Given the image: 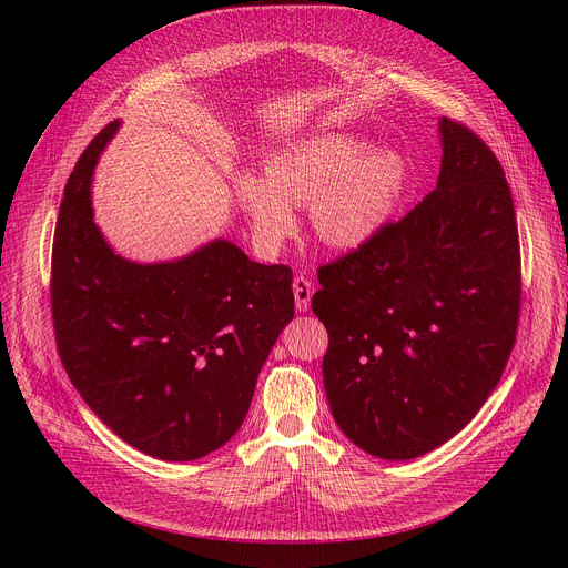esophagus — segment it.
I'll return each instance as SVG.
<instances>
[{"mask_svg":"<svg viewBox=\"0 0 568 568\" xmlns=\"http://www.w3.org/2000/svg\"><path fill=\"white\" fill-rule=\"evenodd\" d=\"M294 298H296V311L305 313L311 307V298H313V282L303 277V274H296L294 277Z\"/></svg>","mask_w":568,"mask_h":568,"instance_id":"34e87169","label":"esophagus"}]
</instances>
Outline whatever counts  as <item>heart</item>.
<instances>
[{"mask_svg":"<svg viewBox=\"0 0 568 568\" xmlns=\"http://www.w3.org/2000/svg\"><path fill=\"white\" fill-rule=\"evenodd\" d=\"M407 163L393 149H369L353 134H320L291 144L265 161V180L236 178V194L255 239L277 248L296 232L294 205H311L326 246H365L393 217L407 189Z\"/></svg>","mask_w":568,"mask_h":568,"instance_id":"heart-1","label":"heart"}]
</instances>
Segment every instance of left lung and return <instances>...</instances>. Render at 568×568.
<instances>
[{"mask_svg": "<svg viewBox=\"0 0 568 568\" xmlns=\"http://www.w3.org/2000/svg\"><path fill=\"white\" fill-rule=\"evenodd\" d=\"M440 136L434 192L317 270L326 400L341 432L382 459L459 434L517 343L521 251L505 170L464 123L443 118Z\"/></svg>", "mask_w": 568, "mask_h": 568, "instance_id": "1", "label": "left lung"}]
</instances>
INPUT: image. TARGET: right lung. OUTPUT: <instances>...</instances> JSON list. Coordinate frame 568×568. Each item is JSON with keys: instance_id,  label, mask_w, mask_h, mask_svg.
I'll list each match as a JSON object with an SVG mask.
<instances>
[{"instance_id": "right-lung-1", "label": "right lung", "mask_w": 568, "mask_h": 568, "mask_svg": "<svg viewBox=\"0 0 568 568\" xmlns=\"http://www.w3.org/2000/svg\"><path fill=\"white\" fill-rule=\"evenodd\" d=\"M109 123L63 189L51 246V322L82 400L132 448L199 459L242 426L257 374L294 317V272L230 242L178 263L118 257L92 222L90 182Z\"/></svg>"}]
</instances>
